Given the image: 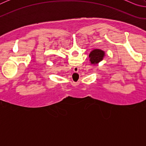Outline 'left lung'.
<instances>
[{"label": "left lung", "mask_w": 146, "mask_h": 146, "mask_svg": "<svg viewBox=\"0 0 146 146\" xmlns=\"http://www.w3.org/2000/svg\"><path fill=\"white\" fill-rule=\"evenodd\" d=\"M105 56V52L99 49H95L91 51L89 55L91 64H97L103 60Z\"/></svg>", "instance_id": "obj_1"}]
</instances>
